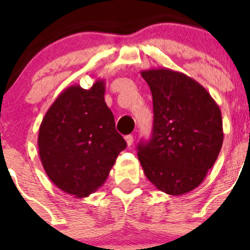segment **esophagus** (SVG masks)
<instances>
[{
    "mask_svg": "<svg viewBox=\"0 0 250 250\" xmlns=\"http://www.w3.org/2000/svg\"><path fill=\"white\" fill-rule=\"evenodd\" d=\"M125 142H127L128 147H130L134 142V136L133 135H127V136H125Z\"/></svg>",
    "mask_w": 250,
    "mask_h": 250,
    "instance_id": "obj_1",
    "label": "esophagus"
}]
</instances>
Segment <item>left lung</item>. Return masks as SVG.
I'll return each mask as SVG.
<instances>
[{
	"label": "left lung",
	"instance_id": "1",
	"mask_svg": "<svg viewBox=\"0 0 250 250\" xmlns=\"http://www.w3.org/2000/svg\"><path fill=\"white\" fill-rule=\"evenodd\" d=\"M141 75L153 95V133L139 143L137 155L147 179L168 195L199 187L223 143L222 116L210 94L194 79L167 68Z\"/></svg>",
	"mask_w": 250,
	"mask_h": 250
}]
</instances>
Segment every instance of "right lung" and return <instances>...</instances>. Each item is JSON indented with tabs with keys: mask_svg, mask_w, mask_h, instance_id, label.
Wrapping results in <instances>:
<instances>
[{
	"mask_svg": "<svg viewBox=\"0 0 250 250\" xmlns=\"http://www.w3.org/2000/svg\"><path fill=\"white\" fill-rule=\"evenodd\" d=\"M104 91L103 80L90 89L70 85L40 125L37 146L43 168L57 188L75 197L89 196L101 187L127 147L116 131Z\"/></svg>",
	"mask_w": 250,
	"mask_h": 250,
	"instance_id": "1",
	"label": "right lung"
}]
</instances>
